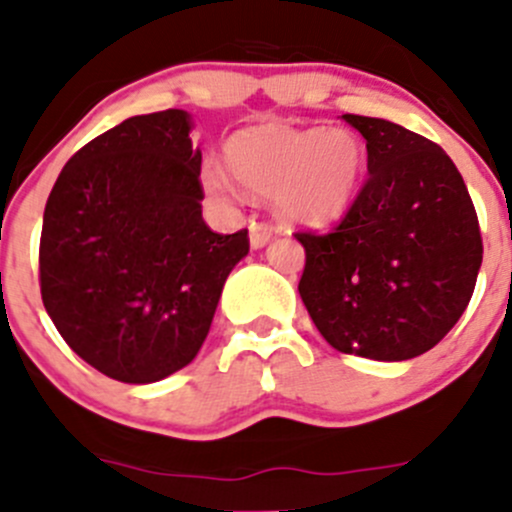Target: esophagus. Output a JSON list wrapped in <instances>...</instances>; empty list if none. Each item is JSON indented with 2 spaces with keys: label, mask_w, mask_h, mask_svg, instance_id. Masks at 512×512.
Listing matches in <instances>:
<instances>
[{
  "label": "esophagus",
  "mask_w": 512,
  "mask_h": 512,
  "mask_svg": "<svg viewBox=\"0 0 512 512\" xmlns=\"http://www.w3.org/2000/svg\"><path fill=\"white\" fill-rule=\"evenodd\" d=\"M270 240H272V230H270V227L262 225V223H252L250 225V245H252V250H260V247H265Z\"/></svg>",
  "instance_id": "1"
}]
</instances>
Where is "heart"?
I'll return each instance as SVG.
<instances>
[{"mask_svg":"<svg viewBox=\"0 0 512 512\" xmlns=\"http://www.w3.org/2000/svg\"><path fill=\"white\" fill-rule=\"evenodd\" d=\"M232 178L255 195H270L277 218L292 225H329L352 208L366 173V146L349 128H242L225 141ZM205 193L227 200L232 185L220 165L200 173Z\"/></svg>","mask_w":512,"mask_h":512,"instance_id":"obj_1","label":"heart"}]
</instances>
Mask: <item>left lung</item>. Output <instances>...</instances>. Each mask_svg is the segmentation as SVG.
<instances>
[{"instance_id": "left-lung-1", "label": "left lung", "mask_w": 512, "mask_h": 512, "mask_svg": "<svg viewBox=\"0 0 512 512\" xmlns=\"http://www.w3.org/2000/svg\"><path fill=\"white\" fill-rule=\"evenodd\" d=\"M342 118L364 136L369 180L329 235L297 232L299 297L339 352L414 359L471 302L483 262L476 208L441 146L384 118Z\"/></svg>"}]
</instances>
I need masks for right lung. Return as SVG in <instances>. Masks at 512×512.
Listing matches in <instances>:
<instances>
[{
	"mask_svg": "<svg viewBox=\"0 0 512 512\" xmlns=\"http://www.w3.org/2000/svg\"><path fill=\"white\" fill-rule=\"evenodd\" d=\"M188 111L126 118L86 143L44 208L39 282L46 314L86 364L153 384L203 347L247 230L203 220Z\"/></svg>",
	"mask_w": 512,
	"mask_h": 512,
	"instance_id": "obj_1",
	"label": "right lung"
}]
</instances>
